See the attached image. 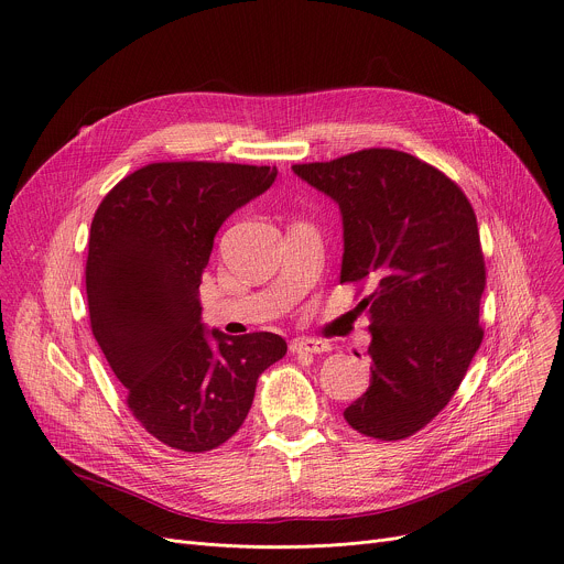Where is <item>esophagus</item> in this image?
Instances as JSON below:
<instances>
[{
  "label": "esophagus",
  "instance_id": "obj_1",
  "mask_svg": "<svg viewBox=\"0 0 564 564\" xmlns=\"http://www.w3.org/2000/svg\"><path fill=\"white\" fill-rule=\"evenodd\" d=\"M327 349H329L327 343L314 340V338H296V340L290 343L292 354H323Z\"/></svg>",
  "mask_w": 564,
  "mask_h": 564
}]
</instances>
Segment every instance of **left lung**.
Returning a JSON list of instances; mask_svg holds the SVG:
<instances>
[{"label": "left lung", "instance_id": "1", "mask_svg": "<svg viewBox=\"0 0 564 564\" xmlns=\"http://www.w3.org/2000/svg\"><path fill=\"white\" fill-rule=\"evenodd\" d=\"M292 170L338 204L340 283L371 285L358 303L369 314L371 379L343 416L369 438H408L452 401L482 343L474 208L449 176L401 150Z\"/></svg>", "mask_w": 564, "mask_h": 564}]
</instances>
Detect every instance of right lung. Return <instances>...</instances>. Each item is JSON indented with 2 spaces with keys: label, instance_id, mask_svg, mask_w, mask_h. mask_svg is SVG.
Here are the masks:
<instances>
[{
  "label": "right lung",
  "instance_id": "obj_1",
  "mask_svg": "<svg viewBox=\"0 0 564 564\" xmlns=\"http://www.w3.org/2000/svg\"><path fill=\"white\" fill-rule=\"evenodd\" d=\"M274 178L270 165L148 163L95 213L90 327L132 416L167 447L202 454L224 445L243 425L261 373L288 351L272 332H208L199 303L215 235Z\"/></svg>",
  "mask_w": 564,
  "mask_h": 564
}]
</instances>
